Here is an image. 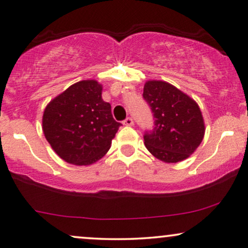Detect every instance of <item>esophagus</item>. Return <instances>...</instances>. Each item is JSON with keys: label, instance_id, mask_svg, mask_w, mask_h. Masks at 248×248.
Listing matches in <instances>:
<instances>
[{"label": "esophagus", "instance_id": "esophagus-1", "mask_svg": "<svg viewBox=\"0 0 248 248\" xmlns=\"http://www.w3.org/2000/svg\"><path fill=\"white\" fill-rule=\"evenodd\" d=\"M124 126H129V127L134 126V121H133V119H132V118H127L126 120L124 121Z\"/></svg>", "mask_w": 248, "mask_h": 248}]
</instances>
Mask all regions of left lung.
I'll return each instance as SVG.
<instances>
[{
    "mask_svg": "<svg viewBox=\"0 0 248 248\" xmlns=\"http://www.w3.org/2000/svg\"><path fill=\"white\" fill-rule=\"evenodd\" d=\"M155 118V128L144 135L149 153L164 163L187 159L203 140L205 127L195 100L164 80H148L143 88Z\"/></svg>",
    "mask_w": 248,
    "mask_h": 248,
    "instance_id": "left-lung-1",
    "label": "left lung"
}]
</instances>
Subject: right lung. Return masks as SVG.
Wrapping results in <instances>:
<instances>
[{
    "label": "right lung",
    "instance_id": "1",
    "mask_svg": "<svg viewBox=\"0 0 248 248\" xmlns=\"http://www.w3.org/2000/svg\"><path fill=\"white\" fill-rule=\"evenodd\" d=\"M103 85L84 79L47 104L43 132L56 155L73 165H91L105 156L121 124L113 119Z\"/></svg>",
    "mask_w": 248,
    "mask_h": 248
}]
</instances>
